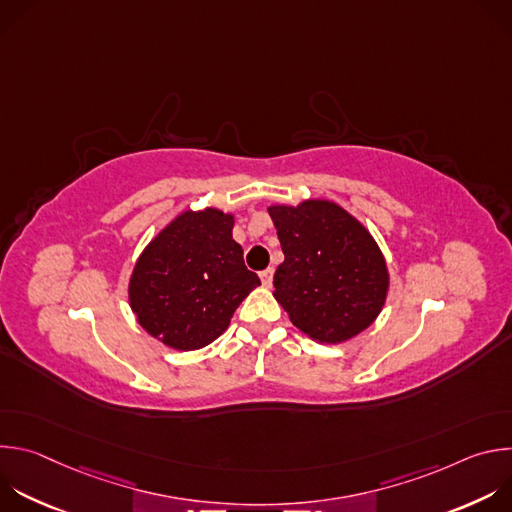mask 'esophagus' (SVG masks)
Returning a JSON list of instances; mask_svg holds the SVG:
<instances>
[{
	"label": "esophagus",
	"mask_w": 512,
	"mask_h": 512,
	"mask_svg": "<svg viewBox=\"0 0 512 512\" xmlns=\"http://www.w3.org/2000/svg\"><path fill=\"white\" fill-rule=\"evenodd\" d=\"M261 281L265 287H271V281H273V269L267 267L265 271H261Z\"/></svg>",
	"instance_id": "34e87169"
}]
</instances>
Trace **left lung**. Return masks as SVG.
I'll list each match as a JSON object with an SVG mask.
<instances>
[{
    "instance_id": "8db88e82",
    "label": "left lung",
    "mask_w": 512,
    "mask_h": 512,
    "mask_svg": "<svg viewBox=\"0 0 512 512\" xmlns=\"http://www.w3.org/2000/svg\"><path fill=\"white\" fill-rule=\"evenodd\" d=\"M267 212L285 255L273 296L294 326L322 344L367 330L389 291V269L373 235L330 200L273 204Z\"/></svg>"
}]
</instances>
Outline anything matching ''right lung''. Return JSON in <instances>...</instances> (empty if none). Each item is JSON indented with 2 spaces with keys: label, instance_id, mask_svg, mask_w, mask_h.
Returning a JSON list of instances; mask_svg holds the SVG:
<instances>
[{
  "label": "right lung",
  "instance_id": "1",
  "mask_svg": "<svg viewBox=\"0 0 512 512\" xmlns=\"http://www.w3.org/2000/svg\"><path fill=\"white\" fill-rule=\"evenodd\" d=\"M235 216L184 210L139 255L129 306L139 326L176 350H198L221 336L239 304L261 285L233 239Z\"/></svg>",
  "mask_w": 512,
  "mask_h": 512
}]
</instances>
